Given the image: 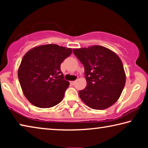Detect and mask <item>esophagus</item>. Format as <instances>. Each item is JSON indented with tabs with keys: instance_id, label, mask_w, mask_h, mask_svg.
<instances>
[{
	"instance_id": "obj_1",
	"label": "esophagus",
	"mask_w": 148,
	"mask_h": 148,
	"mask_svg": "<svg viewBox=\"0 0 148 148\" xmlns=\"http://www.w3.org/2000/svg\"><path fill=\"white\" fill-rule=\"evenodd\" d=\"M75 83H76V81H71V84L72 85H75Z\"/></svg>"
}]
</instances>
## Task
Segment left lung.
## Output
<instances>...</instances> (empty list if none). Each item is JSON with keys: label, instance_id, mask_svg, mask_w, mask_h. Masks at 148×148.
Masks as SVG:
<instances>
[{"label": "left lung", "instance_id": "left-lung-1", "mask_svg": "<svg viewBox=\"0 0 148 148\" xmlns=\"http://www.w3.org/2000/svg\"><path fill=\"white\" fill-rule=\"evenodd\" d=\"M73 51L85 67L87 86L79 91L81 99L95 110L110 107L119 100L126 83L119 56L101 45L73 49Z\"/></svg>", "mask_w": 148, "mask_h": 148}]
</instances>
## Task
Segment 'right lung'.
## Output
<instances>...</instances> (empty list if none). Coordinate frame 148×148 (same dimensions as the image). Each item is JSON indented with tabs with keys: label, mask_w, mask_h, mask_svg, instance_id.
Instances as JSON below:
<instances>
[{
	"label": "right lung",
	"mask_w": 148,
	"mask_h": 148,
	"mask_svg": "<svg viewBox=\"0 0 148 148\" xmlns=\"http://www.w3.org/2000/svg\"><path fill=\"white\" fill-rule=\"evenodd\" d=\"M72 49L46 44L29 49L18 71L22 92L28 101L39 108H51L62 101L69 82L63 79L60 65Z\"/></svg>",
	"instance_id": "1"
}]
</instances>
